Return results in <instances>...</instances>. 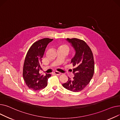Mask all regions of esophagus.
<instances>
[{
    "label": "esophagus",
    "instance_id": "esophagus-1",
    "mask_svg": "<svg viewBox=\"0 0 120 120\" xmlns=\"http://www.w3.org/2000/svg\"><path fill=\"white\" fill-rule=\"evenodd\" d=\"M54 73H55L56 75H60L61 74L59 72H58V71H55V72H54Z\"/></svg>",
    "mask_w": 120,
    "mask_h": 120
}]
</instances>
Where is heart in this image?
<instances>
[{"label":"heart","instance_id":"b5f03b06","mask_svg":"<svg viewBox=\"0 0 120 120\" xmlns=\"http://www.w3.org/2000/svg\"><path fill=\"white\" fill-rule=\"evenodd\" d=\"M60 48L65 49H66V50H67L68 51H69V47H68L67 45H62L60 46Z\"/></svg>","mask_w":120,"mask_h":120}]
</instances>
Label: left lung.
<instances>
[{
  "label": "left lung",
  "instance_id": "left-lung-1",
  "mask_svg": "<svg viewBox=\"0 0 120 120\" xmlns=\"http://www.w3.org/2000/svg\"><path fill=\"white\" fill-rule=\"evenodd\" d=\"M66 40L71 45L75 52L71 61L74 67V77L73 79L68 77L67 82L62 85L68 90L79 92L87 86L94 75V56L90 48L84 41L76 38H67Z\"/></svg>",
  "mask_w": 120,
  "mask_h": 120
}]
</instances>
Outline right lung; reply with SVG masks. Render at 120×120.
I'll return each instance as SVG.
<instances>
[{"label":"right lung","instance_id":"add662e5","mask_svg":"<svg viewBox=\"0 0 120 120\" xmlns=\"http://www.w3.org/2000/svg\"><path fill=\"white\" fill-rule=\"evenodd\" d=\"M53 40L52 39L44 38L35 42L26 55L23 76L26 85L33 90L45 88L47 85L48 79L51 76L50 74H46L45 75H41L39 71L41 69V64L45 48Z\"/></svg>","mask_w":120,"mask_h":120}]
</instances>
